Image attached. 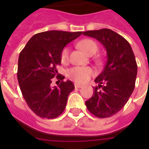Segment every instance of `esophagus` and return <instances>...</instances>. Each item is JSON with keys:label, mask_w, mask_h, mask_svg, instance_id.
Returning a JSON list of instances; mask_svg holds the SVG:
<instances>
[{"label": "esophagus", "mask_w": 149, "mask_h": 149, "mask_svg": "<svg viewBox=\"0 0 149 149\" xmlns=\"http://www.w3.org/2000/svg\"><path fill=\"white\" fill-rule=\"evenodd\" d=\"M74 86L76 88H81V87H83V85H81V84H75Z\"/></svg>", "instance_id": "esophagus-1"}]
</instances>
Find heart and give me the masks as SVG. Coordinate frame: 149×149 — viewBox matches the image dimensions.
I'll return each instance as SVG.
<instances>
[{"label":"heart","mask_w":149,"mask_h":149,"mask_svg":"<svg viewBox=\"0 0 149 149\" xmlns=\"http://www.w3.org/2000/svg\"><path fill=\"white\" fill-rule=\"evenodd\" d=\"M78 46L82 51L88 56H92L97 51V45L94 41L85 38L78 43ZM69 57V48L65 47L61 52V58L65 61ZM93 70L90 66H75L67 71L68 77L77 83H84L93 74Z\"/></svg>","instance_id":"obj_1"}]
</instances>
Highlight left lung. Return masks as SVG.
Segmentation results:
<instances>
[{"mask_svg": "<svg viewBox=\"0 0 149 149\" xmlns=\"http://www.w3.org/2000/svg\"><path fill=\"white\" fill-rule=\"evenodd\" d=\"M83 34L99 41L106 49L107 58L104 70L94 80L98 86L85 104L96 117L109 118L124 107L134 91L138 71L135 57L129 42L111 29Z\"/></svg>", "mask_w": 149, "mask_h": 149, "instance_id": "obj_1", "label": "left lung"}]
</instances>
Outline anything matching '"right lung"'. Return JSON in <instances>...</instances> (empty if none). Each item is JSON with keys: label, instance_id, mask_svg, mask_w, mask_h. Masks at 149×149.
Wrapping results in <instances>:
<instances>
[{"label": "right lung", "instance_id": "obj_1", "mask_svg": "<svg viewBox=\"0 0 149 149\" xmlns=\"http://www.w3.org/2000/svg\"><path fill=\"white\" fill-rule=\"evenodd\" d=\"M81 34L56 30L40 32L32 36L20 52L17 81L23 97L36 115L53 119L65 110L75 86L70 80L63 81L65 77L58 75L56 65L61 64L64 47ZM56 75L62 81L52 88L51 79Z\"/></svg>", "mask_w": 149, "mask_h": 149}]
</instances>
